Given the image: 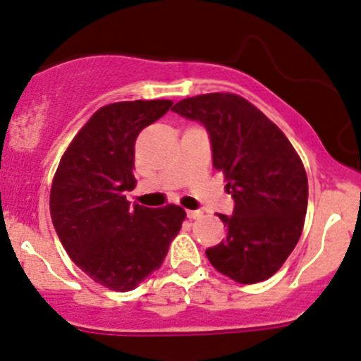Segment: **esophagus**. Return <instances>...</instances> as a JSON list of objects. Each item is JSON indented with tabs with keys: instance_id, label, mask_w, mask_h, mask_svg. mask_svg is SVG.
<instances>
[{
	"instance_id": "obj_1",
	"label": "esophagus",
	"mask_w": 361,
	"mask_h": 361,
	"mask_svg": "<svg viewBox=\"0 0 361 361\" xmlns=\"http://www.w3.org/2000/svg\"><path fill=\"white\" fill-rule=\"evenodd\" d=\"M188 219H199L202 217V211H187Z\"/></svg>"
}]
</instances>
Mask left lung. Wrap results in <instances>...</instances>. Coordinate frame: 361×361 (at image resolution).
I'll return each instance as SVG.
<instances>
[{
  "instance_id": "1",
  "label": "left lung",
  "mask_w": 361,
  "mask_h": 361,
  "mask_svg": "<svg viewBox=\"0 0 361 361\" xmlns=\"http://www.w3.org/2000/svg\"><path fill=\"white\" fill-rule=\"evenodd\" d=\"M174 113L207 130L212 164L235 200L219 214L228 235L207 248L209 262L241 284L279 271L302 235L308 202L307 173L286 135L247 99L214 92L183 99Z\"/></svg>"
}]
</instances>
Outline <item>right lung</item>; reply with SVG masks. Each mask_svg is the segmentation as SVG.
<instances>
[{
    "instance_id": "obj_1",
    "label": "right lung",
    "mask_w": 361,
    "mask_h": 361,
    "mask_svg": "<svg viewBox=\"0 0 361 361\" xmlns=\"http://www.w3.org/2000/svg\"><path fill=\"white\" fill-rule=\"evenodd\" d=\"M171 101L102 106L63 154L49 211L59 241L87 276L113 291H130L162 265L185 221L180 205L142 207L126 200L135 188V140Z\"/></svg>"
}]
</instances>
